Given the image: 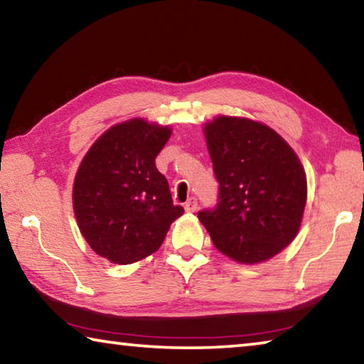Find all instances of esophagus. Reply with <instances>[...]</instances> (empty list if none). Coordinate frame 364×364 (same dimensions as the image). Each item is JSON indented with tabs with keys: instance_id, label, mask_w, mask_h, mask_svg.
Here are the masks:
<instances>
[{
	"instance_id": "esophagus-1",
	"label": "esophagus",
	"mask_w": 364,
	"mask_h": 364,
	"mask_svg": "<svg viewBox=\"0 0 364 364\" xmlns=\"http://www.w3.org/2000/svg\"><path fill=\"white\" fill-rule=\"evenodd\" d=\"M196 208H197V199L196 197H189L186 204H184V210L191 213V212H196Z\"/></svg>"
}]
</instances>
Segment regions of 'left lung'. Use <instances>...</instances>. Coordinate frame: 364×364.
Returning <instances> with one entry per match:
<instances>
[{
  "mask_svg": "<svg viewBox=\"0 0 364 364\" xmlns=\"http://www.w3.org/2000/svg\"><path fill=\"white\" fill-rule=\"evenodd\" d=\"M218 202L197 213L221 254L258 263L287 247L306 202V176L278 133L249 119L225 117L205 127Z\"/></svg>",
  "mask_w": 364,
  "mask_h": 364,
  "instance_id": "8db88e82",
  "label": "left lung"
}]
</instances>
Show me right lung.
Returning a JSON list of instances; mask_svg holds the SVG:
<instances>
[{"label":"right lung","instance_id":"add662e5","mask_svg":"<svg viewBox=\"0 0 364 364\" xmlns=\"http://www.w3.org/2000/svg\"><path fill=\"white\" fill-rule=\"evenodd\" d=\"M170 133L141 119L120 123L80 164L73 183L77 223L90 247L112 263L154 254L184 212L173 205L167 178L156 167Z\"/></svg>","mask_w":364,"mask_h":364}]
</instances>
